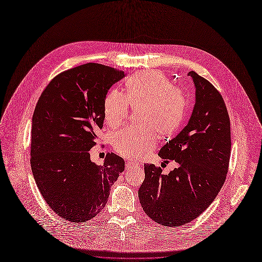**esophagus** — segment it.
I'll return each instance as SVG.
<instances>
[{
  "mask_svg": "<svg viewBox=\"0 0 262 262\" xmlns=\"http://www.w3.org/2000/svg\"><path fill=\"white\" fill-rule=\"evenodd\" d=\"M138 163L136 162H133V161H129L127 164H126V167L127 169H130V168H133V167H138Z\"/></svg>",
  "mask_w": 262,
  "mask_h": 262,
  "instance_id": "1",
  "label": "esophagus"
}]
</instances>
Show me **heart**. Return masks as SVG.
Returning <instances> with one entry per match:
<instances>
[{
  "instance_id": "obj_1",
  "label": "heart",
  "mask_w": 262,
  "mask_h": 262,
  "mask_svg": "<svg viewBox=\"0 0 262 262\" xmlns=\"http://www.w3.org/2000/svg\"><path fill=\"white\" fill-rule=\"evenodd\" d=\"M127 93L110 92L104 99V118L116 128L128 117L129 107L138 110V126H128L113 135V146L123 157L138 159L150 151L157 142V133L172 134L181 124L185 112L183 92L172 86L160 71H142L126 82Z\"/></svg>"
}]
</instances>
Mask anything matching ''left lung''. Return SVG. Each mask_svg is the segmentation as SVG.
Instances as JSON below:
<instances>
[{"mask_svg": "<svg viewBox=\"0 0 262 262\" xmlns=\"http://www.w3.org/2000/svg\"><path fill=\"white\" fill-rule=\"evenodd\" d=\"M187 76L195 88L191 116L158 154L178 167L165 175L160 167L145 164L138 190L147 216L170 227L192 221L209 207L225 181L230 158V122L221 94L193 71Z\"/></svg>", "mask_w": 262, "mask_h": 262, "instance_id": "8db88e82", "label": "left lung"}]
</instances>
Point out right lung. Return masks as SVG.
<instances>
[{
  "instance_id": "obj_1",
  "label": "right lung",
  "mask_w": 262,
  "mask_h": 262,
  "mask_svg": "<svg viewBox=\"0 0 262 262\" xmlns=\"http://www.w3.org/2000/svg\"><path fill=\"white\" fill-rule=\"evenodd\" d=\"M124 72L86 63L56 76L41 94L33 115L31 166L46 203L61 218L86 222L106 205L110 189L125 169L108 152L102 166L89 150L104 121V99Z\"/></svg>"
}]
</instances>
